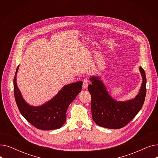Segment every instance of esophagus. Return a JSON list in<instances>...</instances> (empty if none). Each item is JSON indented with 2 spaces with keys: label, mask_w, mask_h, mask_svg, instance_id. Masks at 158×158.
<instances>
[{
  "label": "esophagus",
  "mask_w": 158,
  "mask_h": 158,
  "mask_svg": "<svg viewBox=\"0 0 158 158\" xmlns=\"http://www.w3.org/2000/svg\"><path fill=\"white\" fill-rule=\"evenodd\" d=\"M88 80L87 79H85L83 81V85H82L84 89H86L88 88Z\"/></svg>",
  "instance_id": "esophagus-1"
}]
</instances>
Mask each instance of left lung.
I'll use <instances>...</instances> for the list:
<instances>
[{"label": "left lung", "instance_id": "left-lung-1", "mask_svg": "<svg viewBox=\"0 0 158 158\" xmlns=\"http://www.w3.org/2000/svg\"><path fill=\"white\" fill-rule=\"evenodd\" d=\"M142 83L135 98L127 101H117L107 92L101 78L92 76V85L88 89L92 96L91 110L92 118L98 126L108 129H120L126 126L142 109L146 95V76L139 67Z\"/></svg>", "mask_w": 158, "mask_h": 158}]
</instances>
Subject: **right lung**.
<instances>
[{
	"label": "right lung",
	"mask_w": 158,
	"mask_h": 158,
	"mask_svg": "<svg viewBox=\"0 0 158 158\" xmlns=\"http://www.w3.org/2000/svg\"><path fill=\"white\" fill-rule=\"evenodd\" d=\"M16 69L14 81V95L19 110L23 117L36 128L53 130L60 128L66 120V110L81 92L82 82L78 81L66 85L49 101L40 106H32L23 99L16 84Z\"/></svg>",
	"instance_id": "right-lung-1"
}]
</instances>
